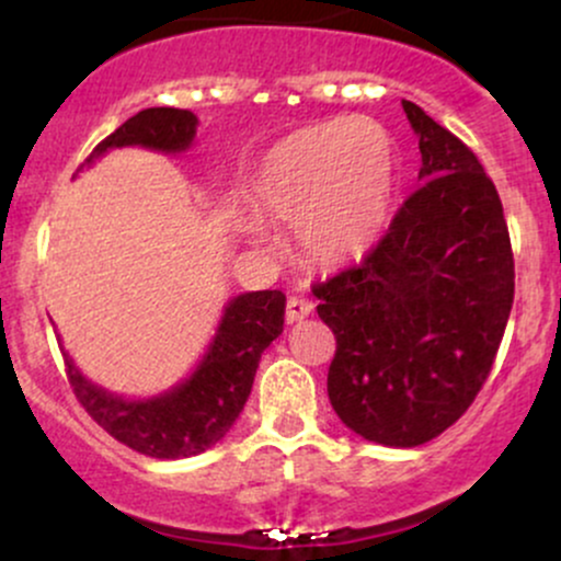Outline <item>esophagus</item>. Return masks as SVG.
Instances as JSON below:
<instances>
[{
    "label": "esophagus",
    "mask_w": 561,
    "mask_h": 561,
    "mask_svg": "<svg viewBox=\"0 0 561 561\" xmlns=\"http://www.w3.org/2000/svg\"><path fill=\"white\" fill-rule=\"evenodd\" d=\"M311 311H313V302L308 298L293 295V298L287 300V321H289V324H295V321H302L306 317H311Z\"/></svg>",
    "instance_id": "1"
}]
</instances>
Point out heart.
Returning a JSON list of instances; mask_svg holds the SVG:
<instances>
[{"mask_svg": "<svg viewBox=\"0 0 561 561\" xmlns=\"http://www.w3.org/2000/svg\"><path fill=\"white\" fill-rule=\"evenodd\" d=\"M396 186L390 134L371 118H332L298 128L259 160L250 199L263 216L298 229L317 266L362 259L382 234ZM253 237L263 231L248 227Z\"/></svg>", "mask_w": 561, "mask_h": 561, "instance_id": "1", "label": "heart"}]
</instances>
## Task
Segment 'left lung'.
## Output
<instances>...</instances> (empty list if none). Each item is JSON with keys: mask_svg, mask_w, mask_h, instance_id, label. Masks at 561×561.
Masks as SVG:
<instances>
[{"mask_svg": "<svg viewBox=\"0 0 561 561\" xmlns=\"http://www.w3.org/2000/svg\"><path fill=\"white\" fill-rule=\"evenodd\" d=\"M420 186L362 263L313 285L337 347L332 409L371 443L414 448L472 405L514 302V255L495 184L472 150L403 100Z\"/></svg>", "mask_w": 561, "mask_h": 561, "instance_id": "1", "label": "left lung"}]
</instances>
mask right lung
Wrapping results in <instances>:
<instances>
[{"label":"right lung","instance_id":"right-lung-1","mask_svg":"<svg viewBox=\"0 0 561 561\" xmlns=\"http://www.w3.org/2000/svg\"><path fill=\"white\" fill-rule=\"evenodd\" d=\"M195 113L179 107H147L121 124L94 147L83 163L111 147L141 145L150 150L179 152L195 139ZM285 295L259 289L234 298L224 311L216 340L186 382L152 401H124L81 377L66 356V375L76 401L105 433L152 459H182L203 454L229 433L240 416L261 353L282 334Z\"/></svg>","mask_w":561,"mask_h":561}]
</instances>
